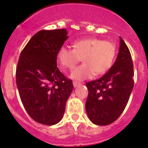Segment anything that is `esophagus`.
<instances>
[{
  "instance_id": "34e87169",
  "label": "esophagus",
  "mask_w": 148,
  "mask_h": 148,
  "mask_svg": "<svg viewBox=\"0 0 148 148\" xmlns=\"http://www.w3.org/2000/svg\"><path fill=\"white\" fill-rule=\"evenodd\" d=\"M81 84V82H78V81H74V82H73V85H74V88H77V86H80Z\"/></svg>"
}]
</instances>
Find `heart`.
<instances>
[{
  "instance_id": "obj_1",
  "label": "heart",
  "mask_w": 148,
  "mask_h": 148,
  "mask_svg": "<svg viewBox=\"0 0 148 148\" xmlns=\"http://www.w3.org/2000/svg\"><path fill=\"white\" fill-rule=\"evenodd\" d=\"M73 47L74 49L67 46L60 47L58 51V60L63 68L73 70L82 58L83 64L75 68L71 74V77L76 81L105 74L112 66L116 55L114 43L98 38L76 40Z\"/></svg>"
}]
</instances>
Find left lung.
<instances>
[{
  "label": "left lung",
  "instance_id": "1",
  "mask_svg": "<svg viewBox=\"0 0 148 148\" xmlns=\"http://www.w3.org/2000/svg\"><path fill=\"white\" fill-rule=\"evenodd\" d=\"M134 65L128 47L120 38L114 64L101 78L86 84L88 96L85 108L90 121L108 125L120 117L134 88Z\"/></svg>",
  "mask_w": 148,
  "mask_h": 148
}]
</instances>
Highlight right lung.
Returning <instances> with one entry per match:
<instances>
[{
	"label": "right lung",
	"instance_id": "right-lung-1",
	"mask_svg": "<svg viewBox=\"0 0 148 148\" xmlns=\"http://www.w3.org/2000/svg\"><path fill=\"white\" fill-rule=\"evenodd\" d=\"M68 38L66 29L42 30L31 38L21 53L16 83L25 110L35 121L58 124L73 90L71 80L57 67L58 51Z\"/></svg>",
	"mask_w": 148,
	"mask_h": 148
}]
</instances>
